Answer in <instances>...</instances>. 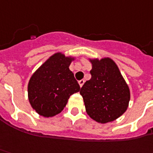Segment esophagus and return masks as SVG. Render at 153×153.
<instances>
[{"label":"esophagus","mask_w":153,"mask_h":153,"mask_svg":"<svg viewBox=\"0 0 153 153\" xmlns=\"http://www.w3.org/2000/svg\"><path fill=\"white\" fill-rule=\"evenodd\" d=\"M84 83H85V79H81V80H79V86H80V87L83 86Z\"/></svg>","instance_id":"34e87169"}]
</instances>
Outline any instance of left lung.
I'll return each instance as SVG.
<instances>
[{"label":"left lung","instance_id":"obj_1","mask_svg":"<svg viewBox=\"0 0 153 153\" xmlns=\"http://www.w3.org/2000/svg\"><path fill=\"white\" fill-rule=\"evenodd\" d=\"M91 62V78L84 84L79 93L88 115L98 123L106 124L118 119L127 110L129 89L112 59Z\"/></svg>","mask_w":153,"mask_h":153}]
</instances>
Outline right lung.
I'll return each instance as SVG.
<instances>
[{"label": "right lung", "instance_id": "right-lung-1", "mask_svg": "<svg viewBox=\"0 0 153 153\" xmlns=\"http://www.w3.org/2000/svg\"><path fill=\"white\" fill-rule=\"evenodd\" d=\"M74 58L56 53L34 72L28 85L31 107L43 117H52L65 108L68 98L80 91L69 65Z\"/></svg>", "mask_w": 153, "mask_h": 153}]
</instances>
